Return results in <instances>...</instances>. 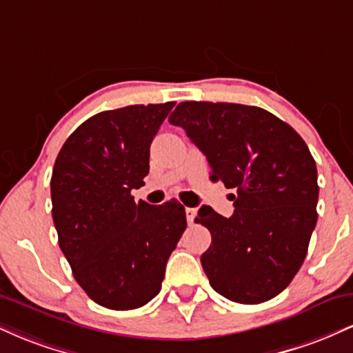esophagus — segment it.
Listing matches in <instances>:
<instances>
[{"label":"esophagus","instance_id":"1","mask_svg":"<svg viewBox=\"0 0 353 353\" xmlns=\"http://www.w3.org/2000/svg\"><path fill=\"white\" fill-rule=\"evenodd\" d=\"M196 214H197V210L194 208H185V219H188L189 224H192L194 219H196Z\"/></svg>","mask_w":353,"mask_h":353}]
</instances>
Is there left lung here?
Here are the masks:
<instances>
[{"label": "left lung", "instance_id": "8db88e82", "mask_svg": "<svg viewBox=\"0 0 353 353\" xmlns=\"http://www.w3.org/2000/svg\"><path fill=\"white\" fill-rule=\"evenodd\" d=\"M169 123L204 152L210 179L236 190L232 216L202 205L196 217L212 236L201 255L210 285L232 302L270 301L299 272L317 224V165L309 148L257 106L185 101Z\"/></svg>", "mask_w": 353, "mask_h": 353}]
</instances>
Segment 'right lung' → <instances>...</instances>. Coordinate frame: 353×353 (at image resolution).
<instances>
[{
  "label": "right lung",
  "mask_w": 353,
  "mask_h": 353,
  "mask_svg": "<svg viewBox=\"0 0 353 353\" xmlns=\"http://www.w3.org/2000/svg\"><path fill=\"white\" fill-rule=\"evenodd\" d=\"M176 103L134 104L89 117L68 137L51 177L58 242L83 290L112 310L156 297L185 230L179 202L136 204L149 148Z\"/></svg>",
  "instance_id": "obj_1"
}]
</instances>
